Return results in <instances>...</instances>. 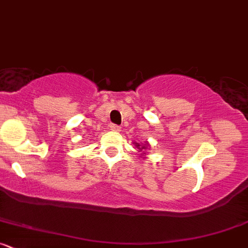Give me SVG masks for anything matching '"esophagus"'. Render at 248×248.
<instances>
[{
	"label": "esophagus",
	"mask_w": 248,
	"mask_h": 248,
	"mask_svg": "<svg viewBox=\"0 0 248 248\" xmlns=\"http://www.w3.org/2000/svg\"><path fill=\"white\" fill-rule=\"evenodd\" d=\"M110 129L112 130V131H114V132H119V131H121V127H119L118 125H116V124H111L110 125Z\"/></svg>",
	"instance_id": "34e87169"
}]
</instances>
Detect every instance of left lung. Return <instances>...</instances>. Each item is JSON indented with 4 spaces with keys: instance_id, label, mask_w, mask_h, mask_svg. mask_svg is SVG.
<instances>
[{
    "instance_id": "left-lung-1",
    "label": "left lung",
    "mask_w": 248,
    "mask_h": 248,
    "mask_svg": "<svg viewBox=\"0 0 248 248\" xmlns=\"http://www.w3.org/2000/svg\"><path fill=\"white\" fill-rule=\"evenodd\" d=\"M135 144V146L136 148L138 149V150L140 151V157H143V158H145V150H150V144H149L148 142H144V143H137V142H135L134 143Z\"/></svg>"
}]
</instances>
